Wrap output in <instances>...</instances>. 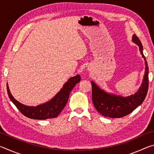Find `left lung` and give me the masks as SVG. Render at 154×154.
Masks as SVG:
<instances>
[{"instance_id":"1","label":"left lung","mask_w":154,"mask_h":154,"mask_svg":"<svg viewBox=\"0 0 154 154\" xmlns=\"http://www.w3.org/2000/svg\"><path fill=\"white\" fill-rule=\"evenodd\" d=\"M132 40L139 47V50L145 64V75L142 84L134 95L126 97L116 96L106 92L100 89L94 82H91L92 88V102L99 113L105 117L111 118H119L128 115L137 106L141 105L147 95L149 79H148V66L146 58L143 53V46L139 38L133 35Z\"/></svg>"}]
</instances>
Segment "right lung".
Segmentation results:
<instances>
[{
  "instance_id": "1",
  "label": "right lung",
  "mask_w": 154,
  "mask_h": 154,
  "mask_svg": "<svg viewBox=\"0 0 154 154\" xmlns=\"http://www.w3.org/2000/svg\"><path fill=\"white\" fill-rule=\"evenodd\" d=\"M80 80L79 75L71 77L53 98L48 102L36 106H26L15 100L10 92L8 84H7V90L10 100L24 116L34 119H47L56 118L60 113L66 105L71 90Z\"/></svg>"
}]
</instances>
